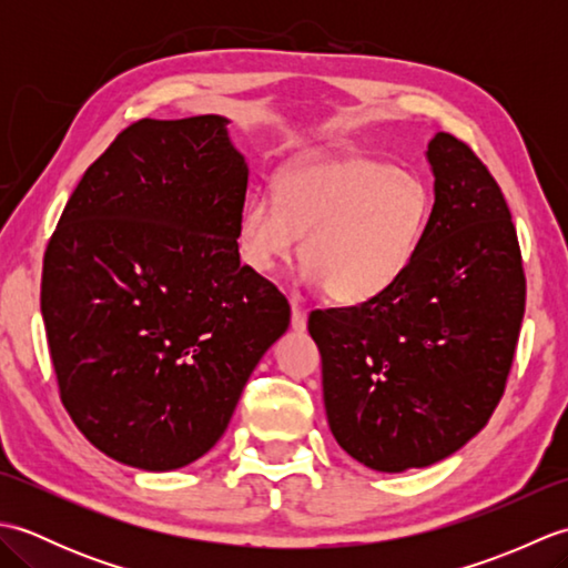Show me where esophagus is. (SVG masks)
Masks as SVG:
<instances>
[{"mask_svg": "<svg viewBox=\"0 0 568 568\" xmlns=\"http://www.w3.org/2000/svg\"><path fill=\"white\" fill-rule=\"evenodd\" d=\"M291 324L295 332H305V327H307V310L300 305L295 297L291 300Z\"/></svg>", "mask_w": 568, "mask_h": 568, "instance_id": "esophagus-1", "label": "esophagus"}]
</instances>
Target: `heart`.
<instances>
[{
    "mask_svg": "<svg viewBox=\"0 0 568 568\" xmlns=\"http://www.w3.org/2000/svg\"><path fill=\"white\" fill-rule=\"evenodd\" d=\"M432 220V192L415 173L368 155L303 163L256 192L236 222L239 256L268 275L303 241L305 281L339 305L390 293L417 258Z\"/></svg>",
    "mask_w": 568,
    "mask_h": 568,
    "instance_id": "b5f03b06",
    "label": "heart"
}]
</instances>
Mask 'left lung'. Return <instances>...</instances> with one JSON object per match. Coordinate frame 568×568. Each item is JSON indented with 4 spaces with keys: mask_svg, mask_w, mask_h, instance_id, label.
I'll use <instances>...</instances> for the list:
<instances>
[{
    "mask_svg": "<svg viewBox=\"0 0 568 568\" xmlns=\"http://www.w3.org/2000/svg\"><path fill=\"white\" fill-rule=\"evenodd\" d=\"M425 155L432 220L403 281L307 322L334 439L383 474L437 464L488 425L525 315L520 244L498 183L444 131Z\"/></svg>",
    "mask_w": 568,
    "mask_h": 568,
    "instance_id": "1",
    "label": "left lung"
}]
</instances>
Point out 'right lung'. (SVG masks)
I'll use <instances>...</instances> for the list:
<instances>
[{"instance_id":"add662e5","label":"right lung","mask_w":568,"mask_h":568,"mask_svg":"<svg viewBox=\"0 0 568 568\" xmlns=\"http://www.w3.org/2000/svg\"><path fill=\"white\" fill-rule=\"evenodd\" d=\"M229 119H141L94 161L48 241L41 315L63 405L102 454L183 468L229 427L291 305L241 265L248 165Z\"/></svg>"}]
</instances>
